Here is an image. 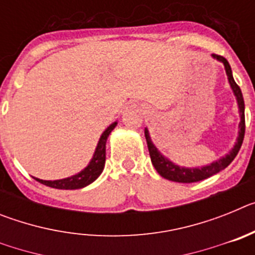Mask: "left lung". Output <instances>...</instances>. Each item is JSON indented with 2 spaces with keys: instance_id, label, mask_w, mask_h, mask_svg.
<instances>
[{
  "instance_id": "8db88e82",
  "label": "left lung",
  "mask_w": 255,
  "mask_h": 255,
  "mask_svg": "<svg viewBox=\"0 0 255 255\" xmlns=\"http://www.w3.org/2000/svg\"><path fill=\"white\" fill-rule=\"evenodd\" d=\"M213 57L217 58L218 61H221L222 64L225 65V69H226V74L229 76V82L231 84V88H233L234 93L236 96V100H238L239 105V111H240V117H242V121H240V131H239V138L238 143L235 144V147L226 157L224 158L218 159V161L213 162V163L208 164V166H204V167L200 168H185V167H180V166H176L173 164L172 162L168 161L167 158H164L163 155L157 150V148L154 147V144L152 143L149 136V132L148 130H144V134H145V139H147L148 144V149H149L150 159H152V163L154 166V168L157 170V172L161 175L164 179L171 180V181L175 182H197L200 181V180L208 179L212 175L220 172L224 168H226L231 162L234 161V158L236 157V154L239 153L240 148H242L243 140H244V134H245V115H244V98H243L242 89L235 83L233 78V71H231V67H230V64L227 62V60L225 57L220 55H213Z\"/></svg>"
}]
</instances>
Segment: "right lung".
I'll list each match as a JSON object with an SVG mask.
<instances>
[{
    "label": "right lung",
    "mask_w": 255,
    "mask_h": 255,
    "mask_svg": "<svg viewBox=\"0 0 255 255\" xmlns=\"http://www.w3.org/2000/svg\"><path fill=\"white\" fill-rule=\"evenodd\" d=\"M116 125L117 123H114L105 130V132H103L102 136H101L100 139V143L97 145V149L96 152H94L93 158H92V161L89 162V164H88L82 172H79L78 175H74V176L71 177H67V179L55 180V181H46V180L35 179V177L34 179L37 180V181H39L40 184H43V185L51 186V188L55 189H66V190H69V189L70 190H73V189H80L89 185L91 182H93L97 177L100 176L103 167H105L106 141H107L110 132L115 129V126Z\"/></svg>",
    "instance_id": "obj_1"
}]
</instances>
